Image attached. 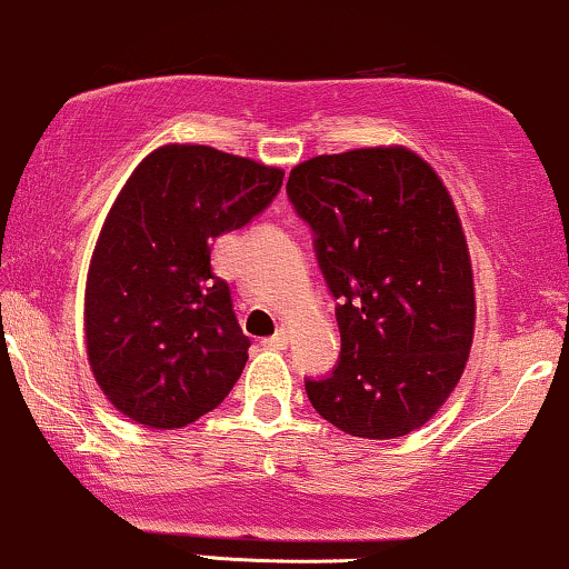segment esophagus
I'll list each match as a JSON object with an SVG mask.
<instances>
[{"instance_id": "esophagus-1", "label": "esophagus", "mask_w": 569, "mask_h": 569, "mask_svg": "<svg viewBox=\"0 0 569 569\" xmlns=\"http://www.w3.org/2000/svg\"><path fill=\"white\" fill-rule=\"evenodd\" d=\"M263 343L266 346H269V349H284V346L287 343H290V336H287V327L282 325V327H279V330L277 332H273V336L271 338H266L263 340Z\"/></svg>"}]
</instances>
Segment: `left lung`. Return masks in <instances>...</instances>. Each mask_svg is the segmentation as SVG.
<instances>
[{
  "label": "left lung",
  "mask_w": 569,
  "mask_h": 569,
  "mask_svg": "<svg viewBox=\"0 0 569 569\" xmlns=\"http://www.w3.org/2000/svg\"><path fill=\"white\" fill-rule=\"evenodd\" d=\"M287 193L338 298L340 362L306 380L313 410L362 439L420 429L456 391L477 325L450 191L416 151L372 146L296 164Z\"/></svg>",
  "instance_id": "8db88e82"
}]
</instances>
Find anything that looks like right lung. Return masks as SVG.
<instances>
[{"instance_id":"add662e5","label":"right lung","mask_w":569,"mask_h":569,"mask_svg":"<svg viewBox=\"0 0 569 569\" xmlns=\"http://www.w3.org/2000/svg\"><path fill=\"white\" fill-rule=\"evenodd\" d=\"M284 170L199 143L153 149L113 199L84 287V343L106 399L183 429L229 397L250 338L210 244L277 197Z\"/></svg>"}]
</instances>
